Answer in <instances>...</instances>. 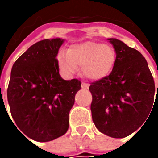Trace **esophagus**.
Here are the masks:
<instances>
[{
  "label": "esophagus",
  "instance_id": "esophagus-1",
  "mask_svg": "<svg viewBox=\"0 0 158 158\" xmlns=\"http://www.w3.org/2000/svg\"><path fill=\"white\" fill-rule=\"evenodd\" d=\"M82 89H88L89 88V84L87 83H85V82H82Z\"/></svg>",
  "mask_w": 158,
  "mask_h": 158
}]
</instances>
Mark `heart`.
<instances>
[{
  "label": "heart",
  "mask_w": 158,
  "mask_h": 158,
  "mask_svg": "<svg viewBox=\"0 0 158 158\" xmlns=\"http://www.w3.org/2000/svg\"><path fill=\"white\" fill-rule=\"evenodd\" d=\"M116 52L113 47L98 42L87 41L76 44L69 52H59L58 63L65 76L76 74L78 67L89 80H99L107 76L114 67Z\"/></svg>",
  "instance_id": "1"
}]
</instances>
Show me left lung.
I'll use <instances>...</instances> for the list:
<instances>
[{
	"label": "left lung",
	"mask_w": 158,
	"mask_h": 158,
	"mask_svg": "<svg viewBox=\"0 0 158 158\" xmlns=\"http://www.w3.org/2000/svg\"><path fill=\"white\" fill-rule=\"evenodd\" d=\"M108 40L115 49L116 61L109 76L90 83V110L101 133L124 138L136 131L151 114L155 82L141 52L117 39Z\"/></svg>",
	"instance_id": "left-lung-1"
}]
</instances>
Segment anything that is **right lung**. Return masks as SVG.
I'll return each mask as SVG.
<instances>
[{
    "label": "right lung",
    "instance_id": "1",
    "mask_svg": "<svg viewBox=\"0 0 158 158\" xmlns=\"http://www.w3.org/2000/svg\"><path fill=\"white\" fill-rule=\"evenodd\" d=\"M63 43L61 39L35 43L11 69L7 90L10 112L15 127L33 141H52L69 127V115L81 82L66 81L59 74L56 57Z\"/></svg>",
    "mask_w": 158,
    "mask_h": 158
}]
</instances>
